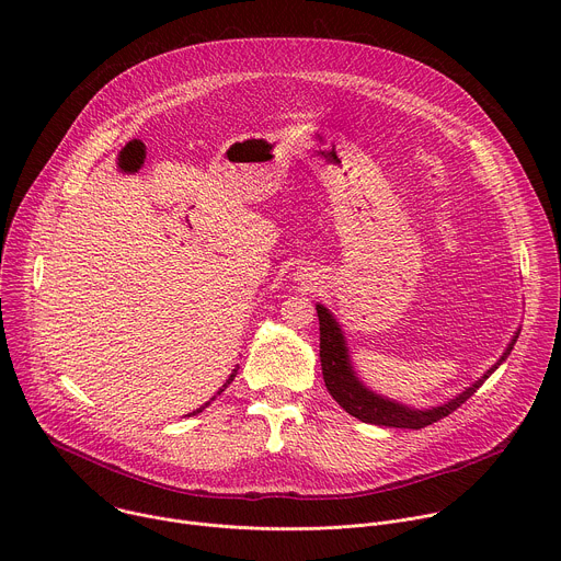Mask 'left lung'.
<instances>
[{
	"mask_svg": "<svg viewBox=\"0 0 561 561\" xmlns=\"http://www.w3.org/2000/svg\"><path fill=\"white\" fill-rule=\"evenodd\" d=\"M317 317H319V362H322V375H324L329 392L348 415L357 417L359 422L375 424V426H388V428L420 431L424 426H431V424L444 420L453 411H457L466 402V399L472 397L477 392V388L482 386L506 362V357L511 355V351L519 337V331H517L513 335V340L508 342L504 355L474 383L463 388L459 394L448 399V402H444L439 407H431V409H415V407H407L402 402H394V399H388L383 394H377L375 390L364 386V381L357 377V373L353 368L348 344H346L344 331L335 319V314L324 304H317Z\"/></svg>",
	"mask_w": 561,
	"mask_h": 561,
	"instance_id": "left-lung-1",
	"label": "left lung"
}]
</instances>
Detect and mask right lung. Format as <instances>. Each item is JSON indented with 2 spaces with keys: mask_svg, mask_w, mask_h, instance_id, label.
I'll return each mask as SVG.
<instances>
[{
  "mask_svg": "<svg viewBox=\"0 0 561 561\" xmlns=\"http://www.w3.org/2000/svg\"><path fill=\"white\" fill-rule=\"evenodd\" d=\"M237 368H239V366H234V368H232V373H230V375H228V379H226V381H224V386H221V388H219V390H217V394H221V392H224V388H226V386H228V383H230V381H232V379H234V375H237ZM217 394H213V397H210V402H213V399H215V397H217ZM210 402H206V404H204V407H199V409H197V411H193V413H191V415H197V413H202V411H204V409H206V407H208V404H210ZM191 415H188V417H191Z\"/></svg>",
  "mask_w": 561,
  "mask_h": 561,
  "instance_id": "add662e5",
  "label": "right lung"
}]
</instances>
